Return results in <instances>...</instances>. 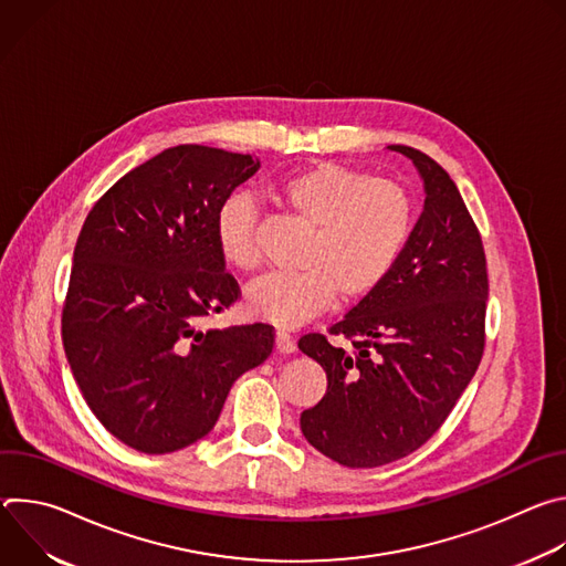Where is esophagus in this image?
Wrapping results in <instances>:
<instances>
[{
  "label": "esophagus",
  "mask_w": 566,
  "mask_h": 566,
  "mask_svg": "<svg viewBox=\"0 0 566 566\" xmlns=\"http://www.w3.org/2000/svg\"><path fill=\"white\" fill-rule=\"evenodd\" d=\"M275 349L280 354H293L295 352V343H293V338L284 329L275 332Z\"/></svg>",
  "instance_id": "obj_1"
}]
</instances>
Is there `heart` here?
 <instances>
[{"label":"heart","instance_id":"1","mask_svg":"<svg viewBox=\"0 0 566 566\" xmlns=\"http://www.w3.org/2000/svg\"><path fill=\"white\" fill-rule=\"evenodd\" d=\"M275 197L311 234L300 255V271L260 280L247 297L251 313L295 327L329 308L340 295L356 302L371 295L396 266L415 221V203L400 184L371 177L340 164H317L284 177ZM221 258L255 271L258 206L249 195H230L214 214Z\"/></svg>","mask_w":566,"mask_h":566}]
</instances>
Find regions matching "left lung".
Segmentation results:
<instances>
[{
  "instance_id": "1",
  "label": "left lung",
  "mask_w": 566,
  "mask_h": 566,
  "mask_svg": "<svg viewBox=\"0 0 566 566\" xmlns=\"http://www.w3.org/2000/svg\"><path fill=\"white\" fill-rule=\"evenodd\" d=\"M406 154L426 206L387 280L332 336L304 334L302 354L327 371V394L304 410L306 441L347 468H376L419 450L448 419L486 347L489 271L481 234L454 181L428 154Z\"/></svg>"
}]
</instances>
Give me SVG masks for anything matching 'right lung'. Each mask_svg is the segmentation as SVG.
Returning a JSON list of instances; mask_svg holds the SVG:
<instances>
[{
	"label": "right lung",
	"instance_id": "1",
	"mask_svg": "<svg viewBox=\"0 0 566 566\" xmlns=\"http://www.w3.org/2000/svg\"><path fill=\"white\" fill-rule=\"evenodd\" d=\"M258 168L251 154L164 149L118 179L77 234L64 354L96 419L138 452L168 454L206 437L232 382L273 352L264 322L206 325L241 295L214 214Z\"/></svg>",
	"mask_w": 566,
	"mask_h": 566
}]
</instances>
